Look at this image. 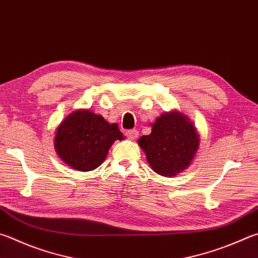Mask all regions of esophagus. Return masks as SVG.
Instances as JSON below:
<instances>
[{
  "label": "esophagus",
  "mask_w": 258,
  "mask_h": 258,
  "mask_svg": "<svg viewBox=\"0 0 258 258\" xmlns=\"http://www.w3.org/2000/svg\"><path fill=\"white\" fill-rule=\"evenodd\" d=\"M125 134L130 140H135L139 135V131L138 130H130V131H126Z\"/></svg>",
  "instance_id": "1"
}]
</instances>
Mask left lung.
<instances>
[{
  "label": "left lung",
  "mask_w": 258,
  "mask_h": 258,
  "mask_svg": "<svg viewBox=\"0 0 258 258\" xmlns=\"http://www.w3.org/2000/svg\"><path fill=\"white\" fill-rule=\"evenodd\" d=\"M199 134L187 117L179 113L163 114L152 124V132L139 144L157 174L175 176L189 166L199 148Z\"/></svg>",
  "instance_id": "obj_1"
}]
</instances>
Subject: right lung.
Listing matches in <instances>:
<instances>
[{
	"label": "right lung",
	"mask_w": 258,
	"mask_h": 258,
	"mask_svg": "<svg viewBox=\"0 0 258 258\" xmlns=\"http://www.w3.org/2000/svg\"><path fill=\"white\" fill-rule=\"evenodd\" d=\"M116 140H123L117 124H109L90 110H77L60 123L54 143L65 163L74 169L90 171L101 165Z\"/></svg>",
	"instance_id": "right-lung-1"
}]
</instances>
